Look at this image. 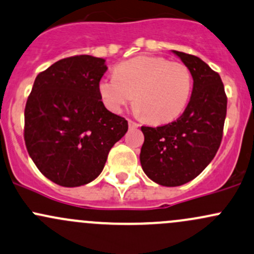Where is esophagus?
<instances>
[{"mask_svg": "<svg viewBox=\"0 0 254 254\" xmlns=\"http://www.w3.org/2000/svg\"><path fill=\"white\" fill-rule=\"evenodd\" d=\"M127 123H129V127H131V129H136V127H140V124H138V123H136L131 119H129V122H127Z\"/></svg>", "mask_w": 254, "mask_h": 254, "instance_id": "1", "label": "esophagus"}]
</instances>
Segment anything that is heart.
<instances>
[{"label":"heart","mask_w":254,"mask_h":254,"mask_svg":"<svg viewBox=\"0 0 254 254\" xmlns=\"http://www.w3.org/2000/svg\"><path fill=\"white\" fill-rule=\"evenodd\" d=\"M114 75L98 84L103 103L114 113H120L134 97L136 112L159 124L178 118L190 100L192 74L184 63L137 56L119 63Z\"/></svg>","instance_id":"obj_1"}]
</instances>
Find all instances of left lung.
<instances>
[{"instance_id": "obj_1", "label": "left lung", "mask_w": 254, "mask_h": 254, "mask_svg": "<svg viewBox=\"0 0 254 254\" xmlns=\"http://www.w3.org/2000/svg\"><path fill=\"white\" fill-rule=\"evenodd\" d=\"M190 69L192 95L185 112L162 127H141L145 141L140 162L143 172L162 186L193 180L217 154L226 117V97L217 71L198 57L173 51Z\"/></svg>"}]
</instances>
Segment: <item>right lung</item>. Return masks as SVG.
Listing matches in <instances>:
<instances>
[{"label": "right lung", "mask_w": 254, "mask_h": 254, "mask_svg": "<svg viewBox=\"0 0 254 254\" xmlns=\"http://www.w3.org/2000/svg\"><path fill=\"white\" fill-rule=\"evenodd\" d=\"M106 61L87 55L63 58L34 81L24 111L29 156L47 179L64 188L95 180L127 120L102 102L98 84Z\"/></svg>", "instance_id": "obj_1"}]
</instances>
